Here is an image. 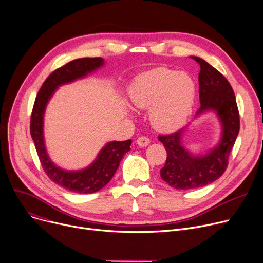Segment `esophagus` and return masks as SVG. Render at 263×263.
<instances>
[{
    "label": "esophagus",
    "mask_w": 263,
    "mask_h": 263,
    "mask_svg": "<svg viewBox=\"0 0 263 263\" xmlns=\"http://www.w3.org/2000/svg\"><path fill=\"white\" fill-rule=\"evenodd\" d=\"M136 144L141 147H147L150 144V140L146 136H141L136 140Z\"/></svg>",
    "instance_id": "obj_1"
}]
</instances>
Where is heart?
Wrapping results in <instances>:
<instances>
[{
	"mask_svg": "<svg viewBox=\"0 0 263 263\" xmlns=\"http://www.w3.org/2000/svg\"><path fill=\"white\" fill-rule=\"evenodd\" d=\"M128 97L134 107L149 109V120L156 130L173 132L183 127L191 116L196 86L186 73L156 68L135 77Z\"/></svg>",
	"mask_w": 263,
	"mask_h": 263,
	"instance_id": "obj_1",
	"label": "heart"
}]
</instances>
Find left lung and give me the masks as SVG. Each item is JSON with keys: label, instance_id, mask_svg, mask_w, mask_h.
<instances>
[{"label": "left lung", "instance_id": "obj_1", "mask_svg": "<svg viewBox=\"0 0 263 263\" xmlns=\"http://www.w3.org/2000/svg\"><path fill=\"white\" fill-rule=\"evenodd\" d=\"M200 65V107L195 118L214 113L220 123V136L216 145L205 154H193L183 145L186 128L170 135H160L167 158L160 171L161 178L177 190H190L212 183L227 167L228 157L240 130L236 97L227 79L204 60L191 57Z\"/></svg>", "mask_w": 263, "mask_h": 263}]
</instances>
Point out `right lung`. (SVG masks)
Listing matches in <instances>:
<instances>
[{"mask_svg":"<svg viewBox=\"0 0 263 263\" xmlns=\"http://www.w3.org/2000/svg\"><path fill=\"white\" fill-rule=\"evenodd\" d=\"M103 66L104 60L101 58H84L69 62L57 69L39 89L31 116V136L44 171L54 183L79 194H91L105 186L116 173L123 156L131 149L132 141L108 142L87 167L79 171L63 170L54 164L48 155L44 117L50 99L60 86L85 78Z\"/></svg>","mask_w":263,"mask_h":263,"instance_id":"add662e5","label":"right lung"}]
</instances>
